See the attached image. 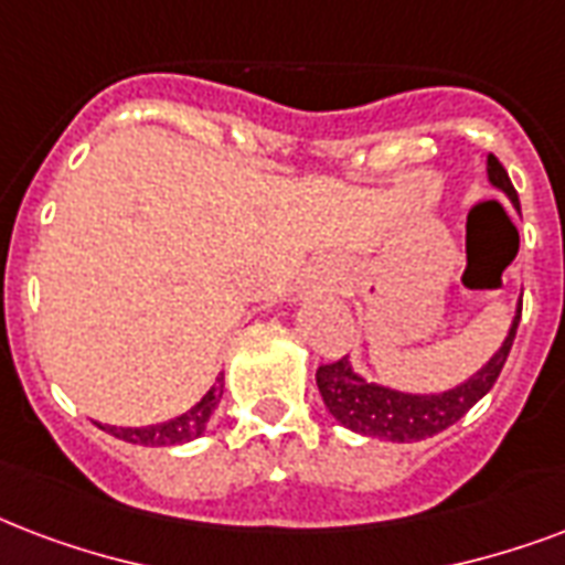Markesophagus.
Returning <instances> with one entry per match:
<instances>
[{
    "label": "esophagus",
    "mask_w": 565,
    "mask_h": 565,
    "mask_svg": "<svg viewBox=\"0 0 565 565\" xmlns=\"http://www.w3.org/2000/svg\"><path fill=\"white\" fill-rule=\"evenodd\" d=\"M308 281H311L313 287H331V284L343 281V264L334 260V257H322V260H317V264L311 266Z\"/></svg>",
    "instance_id": "34e87169"
}]
</instances>
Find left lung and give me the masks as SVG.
I'll return each mask as SVG.
<instances>
[{
  "label": "left lung",
  "instance_id": "left-lung-1",
  "mask_svg": "<svg viewBox=\"0 0 565 565\" xmlns=\"http://www.w3.org/2000/svg\"><path fill=\"white\" fill-rule=\"evenodd\" d=\"M489 180L519 206V192L498 157H489ZM519 320H522V301H519V313L512 320L510 334L501 350L494 352V359L468 382L450 387L445 394H399L391 387L364 382L359 373H352L350 361L338 359L317 367V387H320L322 403L331 417H338L347 429L361 436L385 438V441H420V438L436 436L468 415V408L492 391L512 350Z\"/></svg>",
  "mask_w": 565,
  "mask_h": 565
}]
</instances>
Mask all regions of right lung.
<instances>
[{
    "instance_id": "obj_1",
    "label": "right lung",
    "mask_w": 565,
    "mask_h": 565,
    "mask_svg": "<svg viewBox=\"0 0 565 565\" xmlns=\"http://www.w3.org/2000/svg\"><path fill=\"white\" fill-rule=\"evenodd\" d=\"M222 387H225V379H215V385L204 394L201 403L189 408L186 415L174 417V420H166V424L157 426H141V429H124V426H103L106 433H111L120 441H129V445H145V447H168V445H183V441H192L206 429V420L218 406L222 399Z\"/></svg>"
}]
</instances>
